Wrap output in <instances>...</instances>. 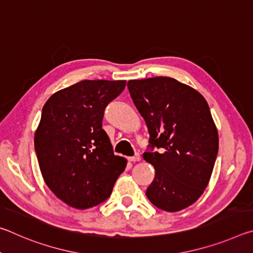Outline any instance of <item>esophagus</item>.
<instances>
[{
    "label": "esophagus",
    "mask_w": 253,
    "mask_h": 253,
    "mask_svg": "<svg viewBox=\"0 0 253 253\" xmlns=\"http://www.w3.org/2000/svg\"><path fill=\"white\" fill-rule=\"evenodd\" d=\"M128 161H129V162H139L140 161V155L138 153H136L134 156L128 157Z\"/></svg>",
    "instance_id": "obj_1"
}]
</instances>
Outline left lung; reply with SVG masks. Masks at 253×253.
I'll use <instances>...</instances> for the list:
<instances>
[{
	"label": "left lung",
	"instance_id": "1",
	"mask_svg": "<svg viewBox=\"0 0 253 253\" xmlns=\"http://www.w3.org/2000/svg\"><path fill=\"white\" fill-rule=\"evenodd\" d=\"M127 87L149 132L143 157L154 166L155 177L146 196L158 209L181 211L202 195L219 151L208 102L169 77L129 80Z\"/></svg>",
	"mask_w": 253,
	"mask_h": 253
}]
</instances>
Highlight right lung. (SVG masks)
Wrapping results in <instances>:
<instances>
[{
  "instance_id": "right-lung-1",
  "label": "right lung",
  "mask_w": 253,
  "mask_h": 253,
  "mask_svg": "<svg viewBox=\"0 0 253 253\" xmlns=\"http://www.w3.org/2000/svg\"><path fill=\"white\" fill-rule=\"evenodd\" d=\"M125 85V80H83L53 93L42 108L34 136L42 176L72 208L104 202L126 168L102 129L106 107Z\"/></svg>"
}]
</instances>
